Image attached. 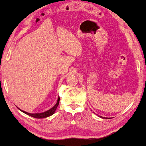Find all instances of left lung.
Segmentation results:
<instances>
[{
  "mask_svg": "<svg viewBox=\"0 0 146 146\" xmlns=\"http://www.w3.org/2000/svg\"><path fill=\"white\" fill-rule=\"evenodd\" d=\"M100 117H101V118H104L103 117H101V116H100Z\"/></svg>",
  "mask_w": 146,
  "mask_h": 146,
  "instance_id": "left-lung-1",
  "label": "left lung"
}]
</instances>
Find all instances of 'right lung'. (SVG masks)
<instances>
[{
	"instance_id": "obj_1",
	"label": "right lung",
	"mask_w": 146,
	"mask_h": 146,
	"mask_svg": "<svg viewBox=\"0 0 146 146\" xmlns=\"http://www.w3.org/2000/svg\"><path fill=\"white\" fill-rule=\"evenodd\" d=\"M59 101H60V98L58 97L57 101H56V104H55V105L52 108H50V110H47V111L43 112V113H27V112L24 111V110H20V109H19H19L20 110L21 112H23V113H25V114L28 115H29V116H31V117H33L38 118V119H39V118H45V117H49V116L52 115L54 113L55 110H56V108H57L58 105H59Z\"/></svg>"
}]
</instances>
